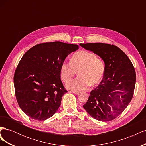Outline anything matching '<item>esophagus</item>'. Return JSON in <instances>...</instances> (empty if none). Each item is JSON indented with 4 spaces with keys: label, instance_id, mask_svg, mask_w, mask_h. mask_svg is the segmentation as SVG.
<instances>
[{
    "label": "esophagus",
    "instance_id": "esophagus-1",
    "mask_svg": "<svg viewBox=\"0 0 146 146\" xmlns=\"http://www.w3.org/2000/svg\"><path fill=\"white\" fill-rule=\"evenodd\" d=\"M74 94H79V92L78 91H72Z\"/></svg>",
    "mask_w": 146,
    "mask_h": 146
}]
</instances>
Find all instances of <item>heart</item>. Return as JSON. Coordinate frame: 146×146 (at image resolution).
<instances>
[{"mask_svg": "<svg viewBox=\"0 0 146 146\" xmlns=\"http://www.w3.org/2000/svg\"><path fill=\"white\" fill-rule=\"evenodd\" d=\"M105 71L104 61L93 52L85 50L78 51L72 55L70 62L63 63L60 68V77L68 83L79 74L75 80L67 84V88L74 91L85 90L90 86L96 85L102 80Z\"/></svg>", "mask_w": 146, "mask_h": 146, "instance_id": "1", "label": "heart"}]
</instances>
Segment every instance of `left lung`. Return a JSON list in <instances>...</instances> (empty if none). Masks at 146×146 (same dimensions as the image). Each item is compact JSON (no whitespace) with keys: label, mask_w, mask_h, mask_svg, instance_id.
<instances>
[{"label":"left lung","mask_w":146,"mask_h":146,"mask_svg":"<svg viewBox=\"0 0 146 146\" xmlns=\"http://www.w3.org/2000/svg\"><path fill=\"white\" fill-rule=\"evenodd\" d=\"M99 55L105 63L102 80L90 92L83 107L96 120H113L123 112L133 98L136 72L129 57L118 47L105 43L80 44Z\"/></svg>","instance_id":"obj_1"}]
</instances>
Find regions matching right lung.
I'll return each instance as SVG.
<instances>
[{"label": "right lung", "instance_id": "add662e5", "mask_svg": "<svg viewBox=\"0 0 146 146\" xmlns=\"http://www.w3.org/2000/svg\"><path fill=\"white\" fill-rule=\"evenodd\" d=\"M78 48L72 44L45 42L30 48L22 57L14 75L15 95L29 117L44 121L57 111L68 92L61 80V66Z\"/></svg>", "mask_w": 146, "mask_h": 146}]
</instances>
